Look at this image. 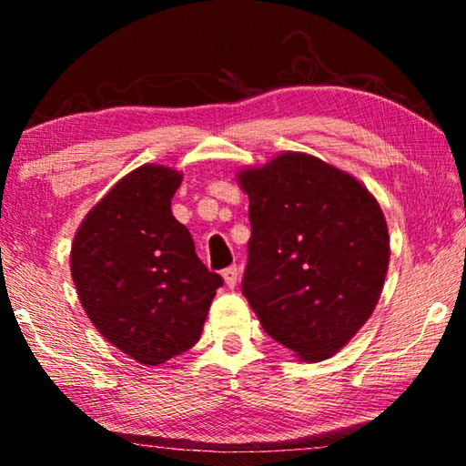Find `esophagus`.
<instances>
[{
    "instance_id": "34e87169",
    "label": "esophagus",
    "mask_w": 466,
    "mask_h": 466,
    "mask_svg": "<svg viewBox=\"0 0 466 466\" xmlns=\"http://www.w3.org/2000/svg\"><path fill=\"white\" fill-rule=\"evenodd\" d=\"M222 275H224L226 286H228V288H234V286H236V281H238V267H236V265L226 267Z\"/></svg>"
}]
</instances>
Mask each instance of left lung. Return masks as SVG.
I'll list each match as a JSON object with an SVG mask.
<instances>
[{
  "instance_id": "left-lung-1",
  "label": "left lung",
  "mask_w": 466,
  "mask_h": 466,
  "mask_svg": "<svg viewBox=\"0 0 466 466\" xmlns=\"http://www.w3.org/2000/svg\"><path fill=\"white\" fill-rule=\"evenodd\" d=\"M238 180L250 201L244 298L265 333L296 356L330 358L380 298L390 257L380 205L309 154H281Z\"/></svg>"
}]
</instances>
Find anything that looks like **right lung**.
<instances>
[{
    "instance_id": "1",
    "label": "right lung",
    "mask_w": 466,
    "mask_h": 466,
    "mask_svg": "<svg viewBox=\"0 0 466 466\" xmlns=\"http://www.w3.org/2000/svg\"><path fill=\"white\" fill-rule=\"evenodd\" d=\"M183 177L141 167L94 208L72 244V278L88 319L108 343L157 366L199 341L224 279L195 252L170 199Z\"/></svg>"
}]
</instances>
